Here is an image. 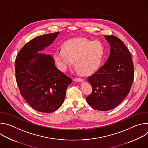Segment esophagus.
<instances>
[{"instance_id":"obj_1","label":"esophagus","mask_w":148,"mask_h":148,"mask_svg":"<svg viewBox=\"0 0 148 148\" xmlns=\"http://www.w3.org/2000/svg\"><path fill=\"white\" fill-rule=\"evenodd\" d=\"M74 81H77V82H82L84 81V79L81 78H75L74 79Z\"/></svg>"}]
</instances>
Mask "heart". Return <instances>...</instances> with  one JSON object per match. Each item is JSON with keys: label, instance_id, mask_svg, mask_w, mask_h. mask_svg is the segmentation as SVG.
Returning <instances> with one entry per match:
<instances>
[{"label": "heart", "instance_id": "1", "mask_svg": "<svg viewBox=\"0 0 148 148\" xmlns=\"http://www.w3.org/2000/svg\"><path fill=\"white\" fill-rule=\"evenodd\" d=\"M105 47L101 41L79 37L66 41L62 48L54 53V59L59 70L65 71L75 61L76 67L82 75H90L101 66L105 55Z\"/></svg>", "mask_w": 148, "mask_h": 148}]
</instances>
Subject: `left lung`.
Returning a JSON list of instances; mask_svg holds the SVG:
<instances>
[{"instance_id":"8db88e82","label":"left lung","mask_w":148,"mask_h":148,"mask_svg":"<svg viewBox=\"0 0 148 148\" xmlns=\"http://www.w3.org/2000/svg\"><path fill=\"white\" fill-rule=\"evenodd\" d=\"M110 45V54L105 64L87 78L92 91L87 103L95 110H111L129 94L134 78L131 53L123 42L115 36H105Z\"/></svg>"}]
</instances>
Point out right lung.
<instances>
[{
    "instance_id": "right-lung-1",
    "label": "right lung",
    "mask_w": 148,
    "mask_h": 148,
    "mask_svg": "<svg viewBox=\"0 0 148 148\" xmlns=\"http://www.w3.org/2000/svg\"><path fill=\"white\" fill-rule=\"evenodd\" d=\"M60 32L42 35L27 43L15 61L16 79L20 92L31 107L44 113L62 104L72 79L58 70L51 55L38 53L53 43Z\"/></svg>"
}]
</instances>
